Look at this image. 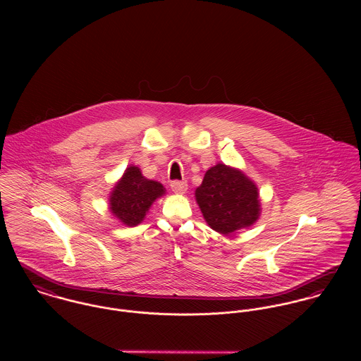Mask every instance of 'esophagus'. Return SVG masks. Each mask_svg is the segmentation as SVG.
<instances>
[{
  "instance_id": "1",
  "label": "esophagus",
  "mask_w": 361,
  "mask_h": 361,
  "mask_svg": "<svg viewBox=\"0 0 361 361\" xmlns=\"http://www.w3.org/2000/svg\"><path fill=\"white\" fill-rule=\"evenodd\" d=\"M171 189L175 192V193H185L188 190V183L186 182H182V180H173L171 183Z\"/></svg>"
}]
</instances>
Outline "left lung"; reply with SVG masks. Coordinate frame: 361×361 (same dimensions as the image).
Masks as SVG:
<instances>
[{"instance_id": "left-lung-1", "label": "left lung", "mask_w": 361, "mask_h": 361, "mask_svg": "<svg viewBox=\"0 0 361 361\" xmlns=\"http://www.w3.org/2000/svg\"><path fill=\"white\" fill-rule=\"evenodd\" d=\"M196 200L207 224L228 235L253 225L259 215L256 185L240 171L216 164L196 189Z\"/></svg>"}]
</instances>
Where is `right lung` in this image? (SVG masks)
Returning a JSON list of instances; mask_svg holds the SVG:
<instances>
[{
    "label": "right lung",
    "mask_w": 361,
    "mask_h": 361,
    "mask_svg": "<svg viewBox=\"0 0 361 361\" xmlns=\"http://www.w3.org/2000/svg\"><path fill=\"white\" fill-rule=\"evenodd\" d=\"M165 193L164 186L146 179L137 166H129L109 197L112 214L128 226L140 224L155 199Z\"/></svg>",
    "instance_id": "add662e5"
}]
</instances>
